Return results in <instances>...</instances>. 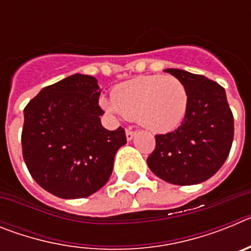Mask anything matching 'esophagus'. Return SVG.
<instances>
[{"mask_svg": "<svg viewBox=\"0 0 251 251\" xmlns=\"http://www.w3.org/2000/svg\"><path fill=\"white\" fill-rule=\"evenodd\" d=\"M126 136H127L128 141H130V139H133V137L136 136V130H133V129H130V128H128V129L126 130Z\"/></svg>", "mask_w": 251, "mask_h": 251, "instance_id": "obj_1", "label": "esophagus"}]
</instances>
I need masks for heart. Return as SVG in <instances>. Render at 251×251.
<instances>
[{
    "label": "heart",
    "instance_id": "heart-1",
    "mask_svg": "<svg viewBox=\"0 0 251 251\" xmlns=\"http://www.w3.org/2000/svg\"><path fill=\"white\" fill-rule=\"evenodd\" d=\"M187 86L176 76L145 75L119 84L101 105L115 115L137 119L154 133H167L182 123L188 110Z\"/></svg>",
    "mask_w": 251,
    "mask_h": 251
}]
</instances>
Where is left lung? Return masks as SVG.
Masks as SVG:
<instances>
[{
  "instance_id": "left-lung-1",
  "label": "left lung",
  "mask_w": 251,
  "mask_h": 251,
  "mask_svg": "<svg viewBox=\"0 0 251 251\" xmlns=\"http://www.w3.org/2000/svg\"><path fill=\"white\" fill-rule=\"evenodd\" d=\"M187 86L190 104L174 132L157 134L156 148L147 158L153 174L178 186L201 183L214 176L229 156L234 117L225 89L203 75L167 69Z\"/></svg>"
}]
</instances>
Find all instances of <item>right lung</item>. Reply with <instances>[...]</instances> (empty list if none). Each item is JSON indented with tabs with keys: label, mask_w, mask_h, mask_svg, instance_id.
<instances>
[{
	"label": "right lung",
	"mask_w": 251,
	"mask_h": 251,
	"mask_svg": "<svg viewBox=\"0 0 251 251\" xmlns=\"http://www.w3.org/2000/svg\"><path fill=\"white\" fill-rule=\"evenodd\" d=\"M98 80L74 74L45 86L24 109L22 156L32 178L61 199H83L109 179L122 127L101 126Z\"/></svg>",
	"instance_id": "1"
}]
</instances>
